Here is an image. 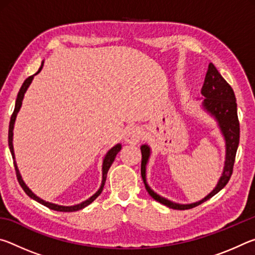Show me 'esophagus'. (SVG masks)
I'll use <instances>...</instances> for the list:
<instances>
[{
    "mask_svg": "<svg viewBox=\"0 0 255 255\" xmlns=\"http://www.w3.org/2000/svg\"><path fill=\"white\" fill-rule=\"evenodd\" d=\"M141 138V130L139 127L131 126L127 128L126 133H125V140L129 144H137Z\"/></svg>",
    "mask_w": 255,
    "mask_h": 255,
    "instance_id": "esophagus-1",
    "label": "esophagus"
}]
</instances>
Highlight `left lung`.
I'll return each instance as SVG.
<instances>
[{"mask_svg":"<svg viewBox=\"0 0 255 255\" xmlns=\"http://www.w3.org/2000/svg\"><path fill=\"white\" fill-rule=\"evenodd\" d=\"M201 94L205 97L204 101H202V107H204V109L208 112V114L213 116L216 122H217L224 136V139H225L226 147L225 165H224L223 174L221 176V179H219L217 185H216L215 189L208 196H206L204 199L200 201L193 202V204L181 205L167 200L165 198L157 195L156 192H154L147 184V181H146V164L148 162L150 148L148 145L140 146V173L144 181L145 188L147 190L148 195L152 197L153 199L161 202L162 205L167 206L169 208L172 209L185 210L199 206L202 202L210 199V198L215 196L216 193L221 191V190L228 183V181H230L233 173L236 150L240 143V122L239 117H237L236 98L232 86L224 80V77L221 75V73L217 71V68L215 67L213 63H210L208 66V71H207L204 85H202L201 89Z\"/></svg>","mask_w":255,"mask_h":255,"instance_id":"1","label":"left lung"}]
</instances>
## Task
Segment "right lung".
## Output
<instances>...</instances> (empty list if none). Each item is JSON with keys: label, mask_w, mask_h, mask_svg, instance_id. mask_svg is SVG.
I'll return each instance as SVG.
<instances>
[{"label": "right lung", "mask_w": 255, "mask_h": 255, "mask_svg": "<svg viewBox=\"0 0 255 255\" xmlns=\"http://www.w3.org/2000/svg\"><path fill=\"white\" fill-rule=\"evenodd\" d=\"M42 65H44V62L41 63V66L39 67V70H38V72L36 73V74H38L41 71L42 68ZM34 74V75H36ZM34 75H31L29 76L27 80H25L23 82L22 86H21L20 91L18 93V97H16V101H15V107H14V111L13 114H12L11 116V119H10V125H8V147H10V152L12 154V158H13V164H14V169H15V173H16V179H18L19 183L21 185V188H22L24 190V192L27 193V195L31 198V199L36 200L39 202V204L44 205L46 207H48L49 209H53V210H56V211H67V213H70V211H77L80 210L82 208H84V207L89 206L91 202H93L94 200L97 199V198L101 195L102 190H103V187H105V183H106V179H107V173L108 171H109L111 164L114 163L115 158H116V155H117L120 149H122V145L120 144H117L116 146H114L110 150H108L107 155L105 156V158H103V163H102V182H101V187L100 189L98 190V191L94 193V195L92 197H90L89 199H86L85 201L81 202V204L79 205H74V206H60V205H56V204H51V202H48V201H45L40 199L39 197H37L34 193L30 190L27 184L24 183V181L22 180V178H21V174L19 172V169H18V165H16V162H15V157H14V150H13V128H14V123H15V118H16V115H18V112L20 110L21 108V105H22V100H23V97H24V93L25 91H27V89L29 88V85L31 84V82L33 80V76Z\"/></svg>", "instance_id": "add662e5"}]
</instances>
